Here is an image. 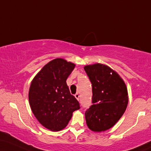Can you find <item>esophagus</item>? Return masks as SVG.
I'll list each match as a JSON object with an SVG mask.
<instances>
[{"mask_svg":"<svg viewBox=\"0 0 151 151\" xmlns=\"http://www.w3.org/2000/svg\"><path fill=\"white\" fill-rule=\"evenodd\" d=\"M74 97H76V99H77V100H79V94L78 93L74 94Z\"/></svg>","mask_w":151,"mask_h":151,"instance_id":"obj_1","label":"esophagus"}]
</instances>
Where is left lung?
Segmentation results:
<instances>
[{
	"instance_id": "8db88e82",
	"label": "left lung",
	"mask_w": 151,
	"mask_h": 151,
	"mask_svg": "<svg viewBox=\"0 0 151 151\" xmlns=\"http://www.w3.org/2000/svg\"><path fill=\"white\" fill-rule=\"evenodd\" d=\"M92 83V103L85 112L87 126L96 132L110 129L120 120L128 103L126 85L111 68L102 64L84 67Z\"/></svg>"
}]
</instances>
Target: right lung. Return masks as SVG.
<instances>
[{"label": "right lung", "mask_w": 151, "mask_h": 151, "mask_svg": "<svg viewBox=\"0 0 151 151\" xmlns=\"http://www.w3.org/2000/svg\"><path fill=\"white\" fill-rule=\"evenodd\" d=\"M74 67L63 59H54L41 69L30 86L31 110L41 125L52 131L64 129L73 112L80 108L66 82Z\"/></svg>", "instance_id": "add662e5"}]
</instances>
